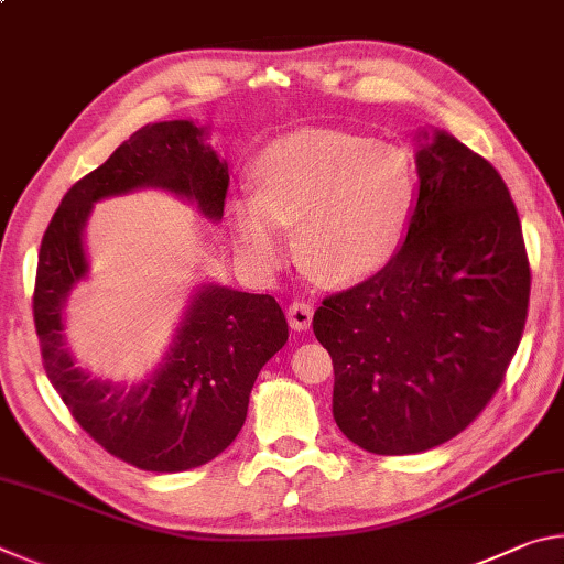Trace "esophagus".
<instances>
[{"instance_id": "esophagus-1", "label": "esophagus", "mask_w": 564, "mask_h": 564, "mask_svg": "<svg viewBox=\"0 0 564 564\" xmlns=\"http://www.w3.org/2000/svg\"><path fill=\"white\" fill-rule=\"evenodd\" d=\"M285 318H289V326L293 330H305V328H311L313 308L305 301H293L289 305V311H285Z\"/></svg>"}]
</instances>
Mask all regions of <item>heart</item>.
Segmentation results:
<instances>
[{
	"mask_svg": "<svg viewBox=\"0 0 564 564\" xmlns=\"http://www.w3.org/2000/svg\"><path fill=\"white\" fill-rule=\"evenodd\" d=\"M256 191L228 198L238 253L275 271L299 226V256L323 281L378 273L403 248L415 212L417 174L403 147L346 131H299L265 147Z\"/></svg>",
	"mask_w": 564,
	"mask_h": 564,
	"instance_id": "b5f03b06",
	"label": "heart"
}]
</instances>
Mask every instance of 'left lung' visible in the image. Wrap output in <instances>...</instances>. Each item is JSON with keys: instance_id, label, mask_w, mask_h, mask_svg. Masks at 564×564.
Listing matches in <instances>:
<instances>
[{"instance_id": "obj_1", "label": "left lung", "mask_w": 564, "mask_h": 564, "mask_svg": "<svg viewBox=\"0 0 564 564\" xmlns=\"http://www.w3.org/2000/svg\"><path fill=\"white\" fill-rule=\"evenodd\" d=\"M420 139L403 248L313 316L336 373L333 417L376 455L423 453L463 433L500 388L530 301L502 176L447 131Z\"/></svg>"}]
</instances>
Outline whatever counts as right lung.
<instances>
[{
	"label": "right lung",
	"instance_id": "1",
	"mask_svg": "<svg viewBox=\"0 0 564 564\" xmlns=\"http://www.w3.org/2000/svg\"><path fill=\"white\" fill-rule=\"evenodd\" d=\"M194 121L133 131L99 169L66 191L46 226L34 283V326L44 370L76 423L119 460L149 473L206 465L236 441L261 368L289 340L269 293L204 283L184 311L159 368L139 383H111L79 368L66 348L64 303L89 275L84 226L101 198L139 188L169 191L221 221L228 164Z\"/></svg>",
	"mask_w": 564,
	"mask_h": 564
}]
</instances>
